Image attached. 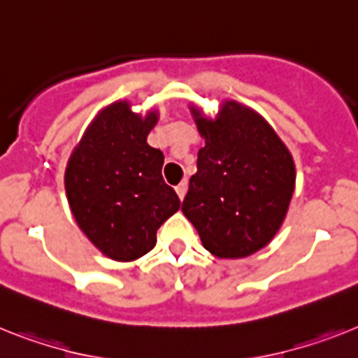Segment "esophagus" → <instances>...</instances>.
I'll list each match as a JSON object with an SVG mask.
<instances>
[{
    "label": "esophagus",
    "instance_id": "34e87169",
    "mask_svg": "<svg viewBox=\"0 0 358 358\" xmlns=\"http://www.w3.org/2000/svg\"><path fill=\"white\" fill-rule=\"evenodd\" d=\"M185 193H187V182L184 180V182H180V184L176 185V194H178L180 200H184Z\"/></svg>",
    "mask_w": 358,
    "mask_h": 358
}]
</instances>
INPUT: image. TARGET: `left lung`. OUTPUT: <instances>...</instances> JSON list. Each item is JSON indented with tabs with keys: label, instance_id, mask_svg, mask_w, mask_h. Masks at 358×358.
<instances>
[{
	"label": "left lung",
	"instance_id": "1",
	"mask_svg": "<svg viewBox=\"0 0 358 358\" xmlns=\"http://www.w3.org/2000/svg\"><path fill=\"white\" fill-rule=\"evenodd\" d=\"M206 145L182 203L203 248L244 258L271 242L295 191V164L271 125L253 109L225 101L215 120L191 107Z\"/></svg>",
	"mask_w": 358,
	"mask_h": 358
}]
</instances>
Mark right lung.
<instances>
[{
  "label": "right lung",
  "mask_w": 358,
  "mask_h": 358,
  "mask_svg": "<svg viewBox=\"0 0 358 358\" xmlns=\"http://www.w3.org/2000/svg\"><path fill=\"white\" fill-rule=\"evenodd\" d=\"M158 113H133L129 101L105 107L72 151L65 191L80 229L105 257L131 262L149 253L156 231L180 209L162 178L164 155L147 143Z\"/></svg>",
  "instance_id": "add662e5"
}]
</instances>
